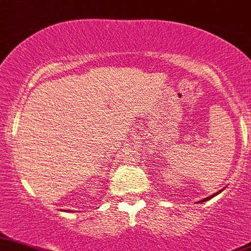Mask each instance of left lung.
<instances>
[{
  "label": "left lung",
  "instance_id": "left-lung-1",
  "mask_svg": "<svg viewBox=\"0 0 251 251\" xmlns=\"http://www.w3.org/2000/svg\"><path fill=\"white\" fill-rule=\"evenodd\" d=\"M220 192H221V191H220ZM220 192H216V193H215V195L210 196V197H206V198H204V200H202V201H201V202H200V203H202V202H205V201H209V200H210V198L215 197V196H216V195H218V193H220Z\"/></svg>",
  "mask_w": 251,
  "mask_h": 251
}]
</instances>
